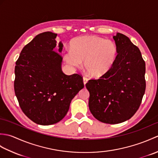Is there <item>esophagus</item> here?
<instances>
[{
	"label": "esophagus",
	"mask_w": 158,
	"mask_h": 158,
	"mask_svg": "<svg viewBox=\"0 0 158 158\" xmlns=\"http://www.w3.org/2000/svg\"><path fill=\"white\" fill-rule=\"evenodd\" d=\"M83 83H84V85H85L86 83H87V82H88V79L87 78V77H83Z\"/></svg>",
	"instance_id": "34e87169"
}]
</instances>
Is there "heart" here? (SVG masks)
I'll return each mask as SVG.
<instances>
[{
    "mask_svg": "<svg viewBox=\"0 0 158 158\" xmlns=\"http://www.w3.org/2000/svg\"><path fill=\"white\" fill-rule=\"evenodd\" d=\"M70 50L64 53L66 62L79 67L84 61L85 70L94 77H100L112 69L118 49L111 40L95 35L80 36L70 42Z\"/></svg>",
    "mask_w": 158,
    "mask_h": 158,
    "instance_id": "b5f03b06",
    "label": "heart"
}]
</instances>
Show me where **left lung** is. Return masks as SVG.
Wrapping results in <instances>:
<instances>
[{
	"label": "left lung",
	"mask_w": 158,
	"mask_h": 158,
	"mask_svg": "<svg viewBox=\"0 0 158 158\" xmlns=\"http://www.w3.org/2000/svg\"><path fill=\"white\" fill-rule=\"evenodd\" d=\"M113 39L118 54L112 69L85 85L90 112L100 122L110 124L123 122L135 115L146 88L145 62L139 49L121 33Z\"/></svg>",
	"instance_id": "left-lung-1"
}]
</instances>
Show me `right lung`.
Returning <instances> with one entry per match:
<instances>
[{"mask_svg": "<svg viewBox=\"0 0 158 158\" xmlns=\"http://www.w3.org/2000/svg\"><path fill=\"white\" fill-rule=\"evenodd\" d=\"M56 36L52 32L36 35L22 49L15 63L14 90L19 106L40 125L62 120L73 98L84 88L81 75L62 72L60 53L63 44L60 42L56 48Z\"/></svg>", "mask_w": 158, "mask_h": 158, "instance_id": "1", "label": "right lung"}]
</instances>
